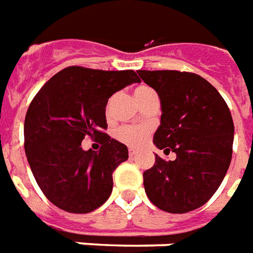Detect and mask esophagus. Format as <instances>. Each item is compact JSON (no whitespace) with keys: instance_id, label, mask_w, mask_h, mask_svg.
Returning <instances> with one entry per match:
<instances>
[{"instance_id":"esophagus-1","label":"esophagus","mask_w":253,"mask_h":253,"mask_svg":"<svg viewBox=\"0 0 253 253\" xmlns=\"http://www.w3.org/2000/svg\"><path fill=\"white\" fill-rule=\"evenodd\" d=\"M136 155V150L133 148H129V157H135Z\"/></svg>"}]
</instances>
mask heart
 I'll list each match as a JSON object with an SVG mask.
<instances>
[{"instance_id":"1","label":"heart","mask_w":253,"mask_h":253,"mask_svg":"<svg viewBox=\"0 0 253 253\" xmlns=\"http://www.w3.org/2000/svg\"><path fill=\"white\" fill-rule=\"evenodd\" d=\"M154 95H157L154 92V89L147 87V85H139L135 88V98L139 105H141L143 102L147 101L148 98H151ZM110 105H112V101H109V103H107L106 110L110 109ZM114 136L123 144H126L129 147H140L148 139L150 129L147 126H143V125H123L116 130Z\"/></svg>"}]
</instances>
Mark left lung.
<instances>
[{
    "mask_svg": "<svg viewBox=\"0 0 253 253\" xmlns=\"http://www.w3.org/2000/svg\"><path fill=\"white\" fill-rule=\"evenodd\" d=\"M162 105L154 143L174 161L155 155L143 173L154 206L171 214L202 207L216 192L232 161L234 125L230 110L214 85L192 72L137 71Z\"/></svg>",
    "mask_w": 253,
    "mask_h": 253,
    "instance_id": "8db88e82",
    "label": "left lung"
}]
</instances>
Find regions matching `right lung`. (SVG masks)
Here are the masks:
<instances>
[{"label":"right lung","instance_id":"1","mask_svg":"<svg viewBox=\"0 0 253 253\" xmlns=\"http://www.w3.org/2000/svg\"><path fill=\"white\" fill-rule=\"evenodd\" d=\"M139 82L135 71L68 66L34 96L24 150L41 191L58 209L87 214L109 199L113 171L128 159V148L105 133V107L114 92ZM85 135L101 143L99 152L84 151Z\"/></svg>","mask_w":253,"mask_h":253}]
</instances>
